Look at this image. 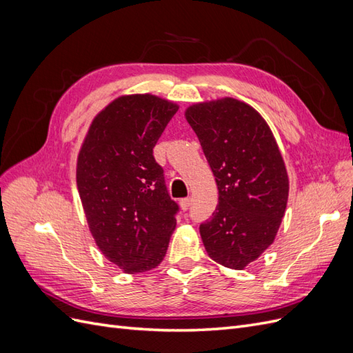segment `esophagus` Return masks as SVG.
Wrapping results in <instances>:
<instances>
[{"label": "esophagus", "mask_w": 353, "mask_h": 353, "mask_svg": "<svg viewBox=\"0 0 353 353\" xmlns=\"http://www.w3.org/2000/svg\"><path fill=\"white\" fill-rule=\"evenodd\" d=\"M179 206L183 210H188L191 206V197H185V199H181L179 201Z\"/></svg>", "instance_id": "obj_1"}]
</instances>
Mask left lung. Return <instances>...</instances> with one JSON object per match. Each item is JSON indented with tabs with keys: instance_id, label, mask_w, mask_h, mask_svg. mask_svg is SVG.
<instances>
[{
	"instance_id": "obj_1",
	"label": "left lung",
	"mask_w": 353,
	"mask_h": 353,
	"mask_svg": "<svg viewBox=\"0 0 353 353\" xmlns=\"http://www.w3.org/2000/svg\"><path fill=\"white\" fill-rule=\"evenodd\" d=\"M196 132L219 191L212 218L200 225L215 262L244 270L274 243L281 225L288 175L263 117L244 101L225 97L190 105Z\"/></svg>"
}]
</instances>
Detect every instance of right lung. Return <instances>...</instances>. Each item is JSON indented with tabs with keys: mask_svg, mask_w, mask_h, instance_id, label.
<instances>
[{
	"mask_svg": "<svg viewBox=\"0 0 353 353\" xmlns=\"http://www.w3.org/2000/svg\"><path fill=\"white\" fill-rule=\"evenodd\" d=\"M178 104L152 94L122 95L94 117L77 162V185L91 236L126 274L163 261L176 227L153 148Z\"/></svg>",
	"mask_w": 353,
	"mask_h": 353,
	"instance_id": "obj_1",
	"label": "right lung"
}]
</instances>
